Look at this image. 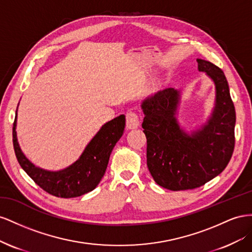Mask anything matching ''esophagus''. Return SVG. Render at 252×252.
<instances>
[{"instance_id": "1", "label": "esophagus", "mask_w": 252, "mask_h": 252, "mask_svg": "<svg viewBox=\"0 0 252 252\" xmlns=\"http://www.w3.org/2000/svg\"><path fill=\"white\" fill-rule=\"evenodd\" d=\"M139 124H140V120H139L137 113L132 112V111L126 113V127L127 128L132 130V128L138 127Z\"/></svg>"}]
</instances>
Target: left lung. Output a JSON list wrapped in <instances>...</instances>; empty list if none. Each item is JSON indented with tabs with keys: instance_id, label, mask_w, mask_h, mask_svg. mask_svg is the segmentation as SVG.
I'll return each instance as SVG.
<instances>
[{
	"instance_id": "1",
	"label": "left lung",
	"mask_w": 252,
	"mask_h": 252,
	"mask_svg": "<svg viewBox=\"0 0 252 252\" xmlns=\"http://www.w3.org/2000/svg\"><path fill=\"white\" fill-rule=\"evenodd\" d=\"M215 84V106L197 131L187 134L175 117L179 92L166 89L143 100L142 128L147 137V164L157 185L172 191L191 190L220 174L234 150L235 110L224 71L197 59Z\"/></svg>"
}]
</instances>
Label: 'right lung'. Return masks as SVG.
<instances>
[{
  "instance_id": "obj_1",
  "label": "right lung",
  "mask_w": 252,
  "mask_h": 252,
  "mask_svg": "<svg viewBox=\"0 0 252 252\" xmlns=\"http://www.w3.org/2000/svg\"><path fill=\"white\" fill-rule=\"evenodd\" d=\"M16 126L17 114L12 127V142L20 166L47 193L57 197L70 198L93 191L101 181L112 151L124 134L126 116L120 115L106 122L86 146L80 158L66 169L57 172L35 167L27 159L20 149Z\"/></svg>"
}]
</instances>
